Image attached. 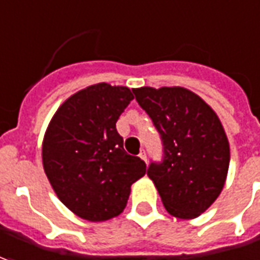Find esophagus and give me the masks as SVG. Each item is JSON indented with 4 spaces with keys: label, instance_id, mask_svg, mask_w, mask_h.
<instances>
[{
    "label": "esophagus",
    "instance_id": "esophagus-1",
    "mask_svg": "<svg viewBox=\"0 0 260 260\" xmlns=\"http://www.w3.org/2000/svg\"><path fill=\"white\" fill-rule=\"evenodd\" d=\"M139 157H140L143 161H147V155H146V151H144V150H141L140 154H139Z\"/></svg>",
    "mask_w": 260,
    "mask_h": 260
}]
</instances>
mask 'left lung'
Returning <instances> with one entry per match:
<instances>
[{
  "label": "left lung",
  "mask_w": 260,
  "mask_h": 260,
  "mask_svg": "<svg viewBox=\"0 0 260 260\" xmlns=\"http://www.w3.org/2000/svg\"><path fill=\"white\" fill-rule=\"evenodd\" d=\"M136 100L158 130L164 160L147 170L168 212L192 219L215 202L228 175L229 141L208 103L185 87H139Z\"/></svg>",
  "instance_id": "obj_1"
}]
</instances>
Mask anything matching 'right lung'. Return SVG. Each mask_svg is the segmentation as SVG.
<instances>
[{
	"label": "right lung",
	"instance_id": "right-lung-1",
	"mask_svg": "<svg viewBox=\"0 0 260 260\" xmlns=\"http://www.w3.org/2000/svg\"><path fill=\"white\" fill-rule=\"evenodd\" d=\"M133 99L126 86H87L59 106L45 132V174L62 204L82 219L103 222L120 215L132 184L146 174V162L124 151L116 130Z\"/></svg>",
	"mask_w": 260,
	"mask_h": 260
}]
</instances>
